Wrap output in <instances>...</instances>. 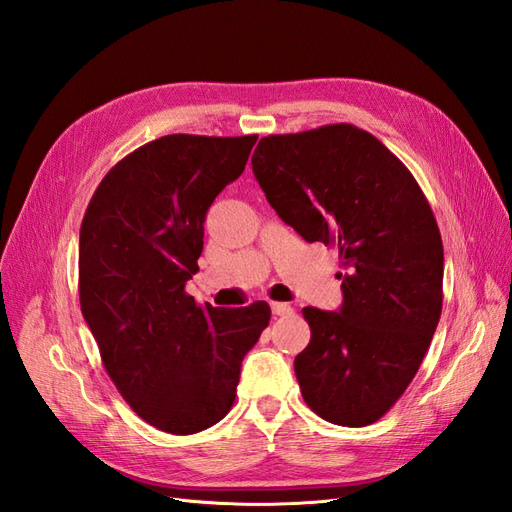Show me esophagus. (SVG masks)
Instances as JSON below:
<instances>
[{"label":"esophagus","instance_id":"obj_1","mask_svg":"<svg viewBox=\"0 0 512 512\" xmlns=\"http://www.w3.org/2000/svg\"><path fill=\"white\" fill-rule=\"evenodd\" d=\"M271 312H273V316H288V314H292V307L288 303H282V301H273Z\"/></svg>","mask_w":512,"mask_h":512}]
</instances>
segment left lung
Masks as SVG:
<instances>
[{
    "instance_id": "1",
    "label": "left lung",
    "mask_w": 512,
    "mask_h": 512,
    "mask_svg": "<svg viewBox=\"0 0 512 512\" xmlns=\"http://www.w3.org/2000/svg\"><path fill=\"white\" fill-rule=\"evenodd\" d=\"M252 170L299 235L339 250V312L305 307L294 359L305 404L344 427L376 423L421 367L442 314L444 250L427 198L374 134L331 123L260 138Z\"/></svg>"
}]
</instances>
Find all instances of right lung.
Returning <instances> with one entry per match:
<instances>
[{"mask_svg":"<svg viewBox=\"0 0 512 512\" xmlns=\"http://www.w3.org/2000/svg\"><path fill=\"white\" fill-rule=\"evenodd\" d=\"M256 138H156L108 170L81 224V312L102 365L143 421L175 436L228 414L243 356L271 320L265 301L224 309L185 292L207 209L243 173Z\"/></svg>","mask_w":512,"mask_h":512,"instance_id":"obj_1","label":"right lung"}]
</instances>
